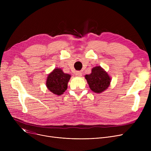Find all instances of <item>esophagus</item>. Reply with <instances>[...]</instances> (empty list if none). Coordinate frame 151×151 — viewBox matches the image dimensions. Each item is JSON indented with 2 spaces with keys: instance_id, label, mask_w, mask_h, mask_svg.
Listing matches in <instances>:
<instances>
[{
  "instance_id": "1",
  "label": "esophagus",
  "mask_w": 151,
  "mask_h": 151,
  "mask_svg": "<svg viewBox=\"0 0 151 151\" xmlns=\"http://www.w3.org/2000/svg\"><path fill=\"white\" fill-rule=\"evenodd\" d=\"M75 75H76V76H77L80 77V76H82V73L81 72V71H76Z\"/></svg>"
}]
</instances>
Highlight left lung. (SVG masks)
<instances>
[{
    "instance_id": "obj_1",
    "label": "left lung",
    "mask_w": 151,
    "mask_h": 151,
    "mask_svg": "<svg viewBox=\"0 0 151 151\" xmlns=\"http://www.w3.org/2000/svg\"><path fill=\"white\" fill-rule=\"evenodd\" d=\"M91 89L96 93H101L109 86L111 78L101 67L97 66L92 69L90 75L85 76Z\"/></svg>"
}]
</instances>
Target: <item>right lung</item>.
Instances as JSON below:
<instances>
[{"label": "right lung", "mask_w": 151, "mask_h": 151, "mask_svg": "<svg viewBox=\"0 0 151 151\" xmlns=\"http://www.w3.org/2000/svg\"><path fill=\"white\" fill-rule=\"evenodd\" d=\"M70 77V75L63 73L60 68H55L47 76V88L53 93L60 96L67 90Z\"/></svg>", "instance_id": "right-lung-1"}]
</instances>
